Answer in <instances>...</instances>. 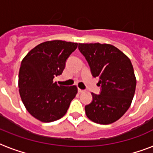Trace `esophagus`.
Masks as SVG:
<instances>
[{"label": "esophagus", "mask_w": 153, "mask_h": 153, "mask_svg": "<svg viewBox=\"0 0 153 153\" xmlns=\"http://www.w3.org/2000/svg\"><path fill=\"white\" fill-rule=\"evenodd\" d=\"M78 91H79V93H82V92H84L83 90H81V89H78Z\"/></svg>", "instance_id": "esophagus-1"}]
</instances>
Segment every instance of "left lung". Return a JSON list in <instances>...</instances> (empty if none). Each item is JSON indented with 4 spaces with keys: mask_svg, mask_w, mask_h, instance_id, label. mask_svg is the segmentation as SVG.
<instances>
[{
    "mask_svg": "<svg viewBox=\"0 0 153 153\" xmlns=\"http://www.w3.org/2000/svg\"><path fill=\"white\" fill-rule=\"evenodd\" d=\"M79 49L102 87L100 94L92 93L93 100L85 106L86 116L95 123H114L128 110L135 94L137 80L132 62L111 44H79Z\"/></svg>",
    "mask_w": 153,
    "mask_h": 153,
    "instance_id": "left-lung-1",
    "label": "left lung"
}]
</instances>
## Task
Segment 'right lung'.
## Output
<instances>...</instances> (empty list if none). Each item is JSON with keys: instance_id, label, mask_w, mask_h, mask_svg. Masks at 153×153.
Returning <instances> with one entry per match:
<instances>
[{"instance_id": "obj_1", "label": "right lung", "mask_w": 153, "mask_h": 153, "mask_svg": "<svg viewBox=\"0 0 153 153\" xmlns=\"http://www.w3.org/2000/svg\"><path fill=\"white\" fill-rule=\"evenodd\" d=\"M78 44L51 40L39 44L23 59L19 71V92L25 108L42 122L64 116L76 96V86H59L53 82L62 74L67 58Z\"/></svg>"}]
</instances>
